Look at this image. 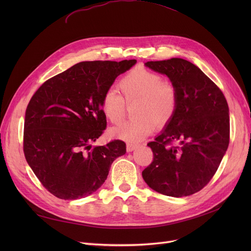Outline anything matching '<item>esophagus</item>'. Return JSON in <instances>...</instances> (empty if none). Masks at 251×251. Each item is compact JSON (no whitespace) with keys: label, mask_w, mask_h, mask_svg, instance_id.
I'll use <instances>...</instances> for the list:
<instances>
[{"label":"esophagus","mask_w":251,"mask_h":251,"mask_svg":"<svg viewBox=\"0 0 251 251\" xmlns=\"http://www.w3.org/2000/svg\"><path fill=\"white\" fill-rule=\"evenodd\" d=\"M137 148H138L137 144H133V143H127V146H126V150H127L128 152L136 150Z\"/></svg>","instance_id":"esophagus-1"}]
</instances>
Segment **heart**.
I'll use <instances>...</instances> for the list:
<instances>
[{"mask_svg": "<svg viewBox=\"0 0 251 251\" xmlns=\"http://www.w3.org/2000/svg\"><path fill=\"white\" fill-rule=\"evenodd\" d=\"M119 90L104 92L100 109L112 124L120 123L125 116L126 103H135L133 120L110 130L111 136L128 142H137L149 136L155 126L164 127L174 118L179 92L176 84L159 73L137 67L127 72L118 83Z\"/></svg>", "mask_w": 251, "mask_h": 251, "instance_id": "heart-1", "label": "heart"}]
</instances>
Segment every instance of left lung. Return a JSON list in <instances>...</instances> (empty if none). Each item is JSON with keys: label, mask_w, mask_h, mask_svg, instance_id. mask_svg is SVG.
Masks as SVG:
<instances>
[{"label": "left lung", "mask_w": 251, "mask_h": 251, "mask_svg": "<svg viewBox=\"0 0 251 251\" xmlns=\"http://www.w3.org/2000/svg\"><path fill=\"white\" fill-rule=\"evenodd\" d=\"M146 66L176 84L179 104L166 129L148 143L153 160L142 171L143 180L164 195H191L212 180L228 149V102L218 85L189 61L172 58Z\"/></svg>", "instance_id": "left-lung-1"}]
</instances>
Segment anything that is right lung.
Instances as JSON below:
<instances>
[{"mask_svg": "<svg viewBox=\"0 0 251 251\" xmlns=\"http://www.w3.org/2000/svg\"><path fill=\"white\" fill-rule=\"evenodd\" d=\"M136 60L80 62L43 83L25 113L23 151L43 186L61 200L97 191L112 163L126 152L115 139L91 148L107 127L100 101Z\"/></svg>", "mask_w": 251, "mask_h": 251, "instance_id": "1", "label": "right lung"}]
</instances>
